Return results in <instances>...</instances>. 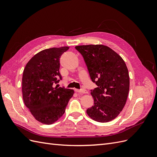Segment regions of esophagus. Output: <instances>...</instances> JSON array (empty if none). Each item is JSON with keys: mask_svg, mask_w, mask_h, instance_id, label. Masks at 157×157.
Returning <instances> with one entry per match:
<instances>
[{"mask_svg": "<svg viewBox=\"0 0 157 157\" xmlns=\"http://www.w3.org/2000/svg\"><path fill=\"white\" fill-rule=\"evenodd\" d=\"M75 91L77 93H80V94H87L88 92L86 90H78V89H75Z\"/></svg>", "mask_w": 157, "mask_h": 157, "instance_id": "esophagus-1", "label": "esophagus"}]
</instances>
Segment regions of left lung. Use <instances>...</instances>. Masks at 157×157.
<instances>
[{
	"mask_svg": "<svg viewBox=\"0 0 157 157\" xmlns=\"http://www.w3.org/2000/svg\"><path fill=\"white\" fill-rule=\"evenodd\" d=\"M82 56L89 75L97 88L91 90L94 103L88 115L99 122L111 121L124 108L130 88V77L124 61L107 46H75Z\"/></svg>",
	"mask_w": 157,
	"mask_h": 157,
	"instance_id": "8db88e82",
	"label": "left lung"
}]
</instances>
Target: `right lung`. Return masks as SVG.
<instances>
[{
  "label": "right lung",
  "mask_w": 157,
  "mask_h": 157,
  "mask_svg": "<svg viewBox=\"0 0 157 157\" xmlns=\"http://www.w3.org/2000/svg\"><path fill=\"white\" fill-rule=\"evenodd\" d=\"M69 48L63 46L42 50L28 61L23 71V101L42 124H52L62 117L73 96V90L55 86L61 80L60 57Z\"/></svg>",
  "instance_id": "obj_1"
}]
</instances>
